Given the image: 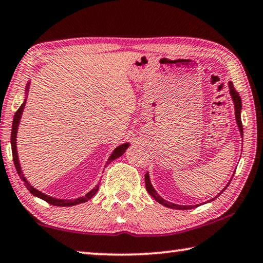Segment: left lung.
Here are the masks:
<instances>
[{
  "label": "left lung",
  "instance_id": "8db88e82",
  "mask_svg": "<svg viewBox=\"0 0 263 263\" xmlns=\"http://www.w3.org/2000/svg\"><path fill=\"white\" fill-rule=\"evenodd\" d=\"M229 88H230V95H231V97H232L233 103H234L235 121H237L238 127H239V131H240V135H241V138H243V128H242V123H241V108H242L241 99H240V96H239V94H238V91L235 90V89H234V87H233V83H232V82H229ZM232 177H233V176H232ZM231 180H232V179H231ZM230 182H231V181H230ZM230 182H229L228 184H226L225 188L222 189V190L220 191V193L216 196V197L211 198L210 201H208V202H212V201H215V199L218 197V196L221 195L222 191H224L226 188H228L229 184H230ZM145 184H146V190L148 191V194H149L151 196H152V197H153V198L155 199V201H157L158 203L162 204V205H164L166 208L176 209V210H189V209H194V208H196V206H198V204H197V205H179V204L171 203V202L166 201V199H163V198L161 197V196H160V195L157 193V190H155V189L153 188L152 183H151V179H149V174H148V173H146V174H145ZM208 202H206V203H208Z\"/></svg>",
  "mask_w": 263,
  "mask_h": 263
}]
</instances>
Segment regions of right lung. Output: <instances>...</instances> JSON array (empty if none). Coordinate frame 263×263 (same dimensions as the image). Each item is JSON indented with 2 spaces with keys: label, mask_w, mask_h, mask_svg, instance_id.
Instances as JSON below:
<instances>
[{
  "label": "right lung",
  "mask_w": 263,
  "mask_h": 263,
  "mask_svg": "<svg viewBox=\"0 0 263 263\" xmlns=\"http://www.w3.org/2000/svg\"><path fill=\"white\" fill-rule=\"evenodd\" d=\"M30 83H31V81H29L28 83H26V87H25V100H24L23 103H22V105L20 106V109L16 111V114L14 116V122H12L10 142H11L12 158H14V163H15L16 171H17V173H18L21 180L24 182V185L26 186V189H28L33 196H35V197L43 199V201L47 202L48 204H51V205H55V206H73V205H77V204H81V203L87 202L88 199H90L92 196H94L97 193V190H99V186H100V183L96 184L94 188H92L90 191H88V193L84 195V196H81V197L74 198V199H62V198L51 197V196H48L46 194L42 193V191H39L38 189H35L33 185L30 184V182L26 180V177L23 174V171H22L21 163H20L18 153H17V142H16L17 140H16V138H17V131H18V126H20V122H21L22 115H23V110H24V106H25V103H26V97H28ZM128 146H130V144H128V142H125V144H122V145H119L118 147H116L114 149L112 154H111L110 157H109L108 161H106L105 167L108 166V164L111 161H112V160H116V159H118L119 157H122V155L125 153V151L128 148Z\"/></svg>",
  "instance_id": "right-lung-1"
}]
</instances>
